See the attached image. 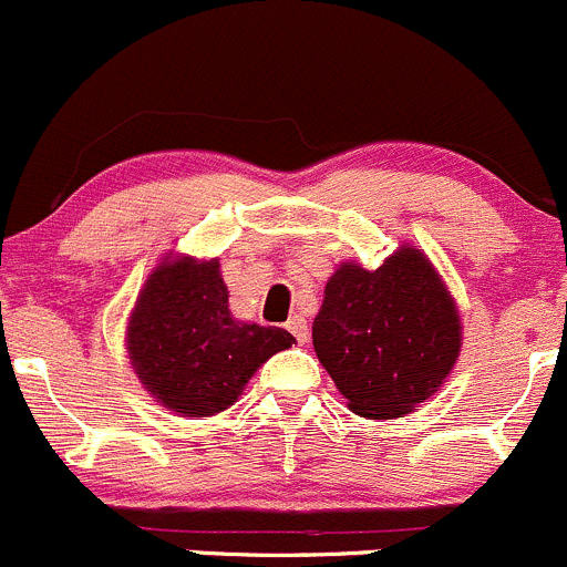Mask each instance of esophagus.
<instances>
[{
  "label": "esophagus",
  "instance_id": "34e87169",
  "mask_svg": "<svg viewBox=\"0 0 567 567\" xmlns=\"http://www.w3.org/2000/svg\"><path fill=\"white\" fill-rule=\"evenodd\" d=\"M286 330L297 338V343H308V338H311V332H308V322L302 317H291L289 322H286Z\"/></svg>",
  "mask_w": 567,
  "mask_h": 567
}]
</instances>
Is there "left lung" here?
<instances>
[{
    "mask_svg": "<svg viewBox=\"0 0 567 567\" xmlns=\"http://www.w3.org/2000/svg\"><path fill=\"white\" fill-rule=\"evenodd\" d=\"M461 332L458 302L434 261L404 243L377 270L336 267L313 319V349L349 410L395 420L445 384Z\"/></svg>",
    "mask_w": 567,
    "mask_h": 567,
    "instance_id": "obj_1",
    "label": "left lung"
}]
</instances>
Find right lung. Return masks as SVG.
<instances>
[{"instance_id": "obj_1", "label": "right lung", "mask_w": 567, "mask_h": 567, "mask_svg": "<svg viewBox=\"0 0 567 567\" xmlns=\"http://www.w3.org/2000/svg\"><path fill=\"white\" fill-rule=\"evenodd\" d=\"M295 343L284 327L240 322L229 311L220 261L166 254L144 281L125 327L142 388L179 417L229 410L276 352Z\"/></svg>"}]
</instances>
